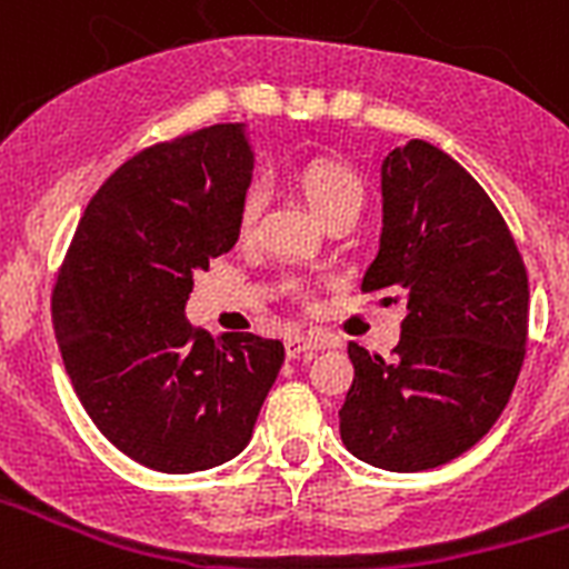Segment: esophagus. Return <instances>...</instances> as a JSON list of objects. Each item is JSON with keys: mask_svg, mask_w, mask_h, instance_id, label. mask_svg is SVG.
Instances as JSON below:
<instances>
[{"mask_svg": "<svg viewBox=\"0 0 569 569\" xmlns=\"http://www.w3.org/2000/svg\"><path fill=\"white\" fill-rule=\"evenodd\" d=\"M325 347H330V341L319 339V336H288L284 339V350H288L290 359L301 353H316V350H325Z\"/></svg>", "mask_w": 569, "mask_h": 569, "instance_id": "1", "label": "esophagus"}]
</instances>
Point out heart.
I'll list each match as a JSON object with an SVG mask.
<instances>
[{
  "label": "heart",
  "mask_w": 569,
  "mask_h": 569,
  "mask_svg": "<svg viewBox=\"0 0 569 569\" xmlns=\"http://www.w3.org/2000/svg\"><path fill=\"white\" fill-rule=\"evenodd\" d=\"M296 182H299L301 193L308 196L310 208L328 219L336 210L356 208L361 210L365 202V188H361V179L347 168V164L333 162V159H310V162L299 164L296 168ZM261 210V188H253L244 193L241 199V213H239V228L248 233L256 224Z\"/></svg>",
  "instance_id": "b5f03b06"
}]
</instances>
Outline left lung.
I'll list each match as a JSON object with an SVG mask.
<instances>
[{"label":"left lung","instance_id":"left-lung-1","mask_svg":"<svg viewBox=\"0 0 569 569\" xmlns=\"http://www.w3.org/2000/svg\"><path fill=\"white\" fill-rule=\"evenodd\" d=\"M365 293L401 301L393 359L347 345L353 385L339 410L356 459L393 472L447 465L510 401L527 345L530 288L505 219L445 150L410 139L381 162V239Z\"/></svg>","mask_w":569,"mask_h":569}]
</instances>
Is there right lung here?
<instances>
[{
	"label": "right lung",
	"mask_w": 569,
	"mask_h": 569,
	"mask_svg": "<svg viewBox=\"0 0 569 569\" xmlns=\"http://www.w3.org/2000/svg\"><path fill=\"white\" fill-rule=\"evenodd\" d=\"M253 179L244 124L136 153L90 199L53 288V330L104 439L159 472L224 465L248 447L284 361L253 333L193 330V273L239 239Z\"/></svg>",
	"instance_id": "1"
}]
</instances>
